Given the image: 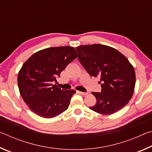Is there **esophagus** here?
<instances>
[{
  "label": "esophagus",
  "mask_w": 152,
  "mask_h": 152,
  "mask_svg": "<svg viewBox=\"0 0 152 152\" xmlns=\"http://www.w3.org/2000/svg\"><path fill=\"white\" fill-rule=\"evenodd\" d=\"M78 92L80 94H82L83 96H86V95L88 94V92H80V91H78Z\"/></svg>",
  "instance_id": "obj_1"
}]
</instances>
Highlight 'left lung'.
<instances>
[{
	"instance_id": "8db88e82",
	"label": "left lung",
	"mask_w": 152,
	"mask_h": 152,
	"mask_svg": "<svg viewBox=\"0 0 152 152\" xmlns=\"http://www.w3.org/2000/svg\"><path fill=\"white\" fill-rule=\"evenodd\" d=\"M78 60L89 75L99 77L101 92L92 94L96 103L90 107L102 115H111L127 104L135 85L134 68L116 49L102 44L76 48Z\"/></svg>"
}]
</instances>
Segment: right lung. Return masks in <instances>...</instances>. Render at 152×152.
<instances>
[{
    "instance_id": "1",
    "label": "right lung",
    "mask_w": 152,
    "mask_h": 152,
    "mask_svg": "<svg viewBox=\"0 0 152 152\" xmlns=\"http://www.w3.org/2000/svg\"><path fill=\"white\" fill-rule=\"evenodd\" d=\"M77 56L70 46L49 48L33 53L23 64L18 74V86L32 111L43 118H53L68 109L76 91H64L52 83Z\"/></svg>"
}]
</instances>
